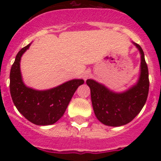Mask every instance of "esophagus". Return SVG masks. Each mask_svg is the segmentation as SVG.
<instances>
[{"instance_id": "1", "label": "esophagus", "mask_w": 161, "mask_h": 161, "mask_svg": "<svg viewBox=\"0 0 161 161\" xmlns=\"http://www.w3.org/2000/svg\"><path fill=\"white\" fill-rule=\"evenodd\" d=\"M89 76H90V73L87 71V72H85V73L83 74V78H84V80H86V79H87V78H88Z\"/></svg>"}]
</instances>
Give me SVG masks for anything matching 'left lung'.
Returning a JSON list of instances; mask_svg holds the SVG:
<instances>
[{"instance_id": "obj_1", "label": "left lung", "mask_w": 161, "mask_h": 161, "mask_svg": "<svg viewBox=\"0 0 161 161\" xmlns=\"http://www.w3.org/2000/svg\"><path fill=\"white\" fill-rule=\"evenodd\" d=\"M141 54L140 76L138 83L124 93H114L93 79L86 83L91 91V100L96 117L108 126H122L135 119L141 111L149 93V71L141 47L134 43Z\"/></svg>"}]
</instances>
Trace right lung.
I'll use <instances>...</instances> for the list:
<instances>
[{
	"label": "right lung",
	"instance_id": "add662e5",
	"mask_svg": "<svg viewBox=\"0 0 161 161\" xmlns=\"http://www.w3.org/2000/svg\"><path fill=\"white\" fill-rule=\"evenodd\" d=\"M31 44L17 53L10 73V92L17 110L34 125H49L56 123L65 113L71 98L84 81L73 79L48 90H35L22 82L20 61Z\"/></svg>",
	"mask_w": 161,
	"mask_h": 161
}]
</instances>
